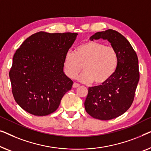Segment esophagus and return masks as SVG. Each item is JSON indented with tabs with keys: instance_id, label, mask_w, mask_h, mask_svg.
<instances>
[{
	"instance_id": "obj_1",
	"label": "esophagus",
	"mask_w": 151,
	"mask_h": 151,
	"mask_svg": "<svg viewBox=\"0 0 151 151\" xmlns=\"http://www.w3.org/2000/svg\"><path fill=\"white\" fill-rule=\"evenodd\" d=\"M80 86L79 84L78 83H74L73 85V88H78V87Z\"/></svg>"
}]
</instances>
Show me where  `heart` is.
I'll list each match as a JSON object with an SVG mask.
<instances>
[{
	"label": "heart",
	"instance_id": "obj_1",
	"mask_svg": "<svg viewBox=\"0 0 151 151\" xmlns=\"http://www.w3.org/2000/svg\"><path fill=\"white\" fill-rule=\"evenodd\" d=\"M118 63L116 50L99 42H87L77 46L75 53L68 52L63 59L64 73L70 78L78 77L81 82L97 86L107 83L115 73Z\"/></svg>",
	"mask_w": 151,
	"mask_h": 151
}]
</instances>
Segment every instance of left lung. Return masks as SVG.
<instances>
[{
    "instance_id": "1",
    "label": "left lung",
    "mask_w": 151,
    "mask_h": 151,
    "mask_svg": "<svg viewBox=\"0 0 151 151\" xmlns=\"http://www.w3.org/2000/svg\"><path fill=\"white\" fill-rule=\"evenodd\" d=\"M99 39L107 40L116 50L118 67L106 83L88 88L84 105L92 117L107 120L121 116L131 107L139 79L138 59L129 42L118 31L108 29L90 37L91 41Z\"/></svg>"
}]
</instances>
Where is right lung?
Returning <instances> with one entry per match:
<instances>
[{
    "label": "right lung",
    "instance_id": "right-lung-1",
    "mask_svg": "<svg viewBox=\"0 0 151 151\" xmlns=\"http://www.w3.org/2000/svg\"><path fill=\"white\" fill-rule=\"evenodd\" d=\"M78 33L40 31L15 52L9 71L12 93L20 107L35 116L52 114L73 81L63 72V59Z\"/></svg>",
    "mask_w": 151,
    "mask_h": 151
}]
</instances>
